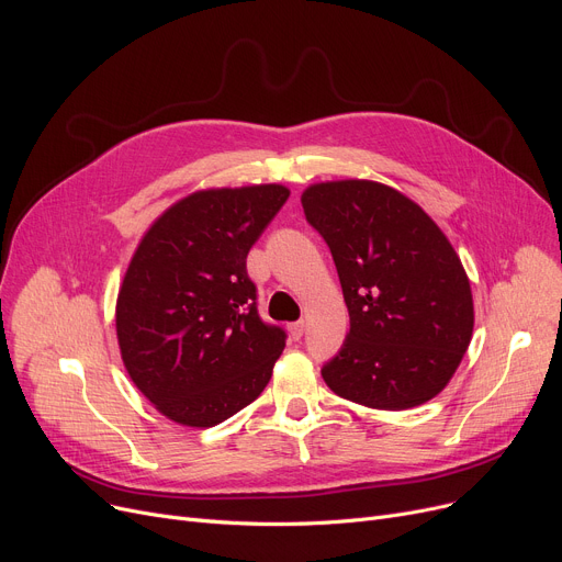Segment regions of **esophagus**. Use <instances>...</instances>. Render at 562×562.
<instances>
[{
	"instance_id": "obj_1",
	"label": "esophagus",
	"mask_w": 562,
	"mask_h": 562,
	"mask_svg": "<svg viewBox=\"0 0 562 562\" xmlns=\"http://www.w3.org/2000/svg\"><path fill=\"white\" fill-rule=\"evenodd\" d=\"M289 333H291V337H293V339H301V337H303V333H305V321L291 323V326H289Z\"/></svg>"
}]
</instances>
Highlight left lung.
<instances>
[{"label":"left lung","mask_w":562,"mask_h":562,"mask_svg":"<svg viewBox=\"0 0 562 562\" xmlns=\"http://www.w3.org/2000/svg\"><path fill=\"white\" fill-rule=\"evenodd\" d=\"M303 210L326 239L350 330L321 369L341 398L409 409L449 385L474 333V299L447 234L401 191L371 180L310 184Z\"/></svg>","instance_id":"1"}]
</instances>
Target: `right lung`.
<instances>
[{
    "mask_svg": "<svg viewBox=\"0 0 562 562\" xmlns=\"http://www.w3.org/2000/svg\"><path fill=\"white\" fill-rule=\"evenodd\" d=\"M286 198L282 184L202 189L138 241L115 335L132 382L166 419L212 428L269 385L286 335L259 318L246 257Z\"/></svg>",
    "mask_w": 562,
    "mask_h": 562,
    "instance_id": "1",
    "label": "right lung"
}]
</instances>
